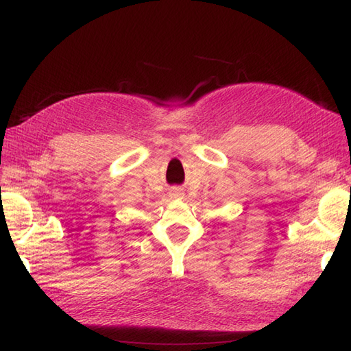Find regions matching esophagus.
<instances>
[{
    "label": "esophagus",
    "mask_w": 351,
    "mask_h": 351,
    "mask_svg": "<svg viewBox=\"0 0 351 351\" xmlns=\"http://www.w3.org/2000/svg\"><path fill=\"white\" fill-rule=\"evenodd\" d=\"M182 195H184V193H182L181 189H173V190L170 191V196L171 197H182Z\"/></svg>",
    "instance_id": "obj_1"
}]
</instances>
